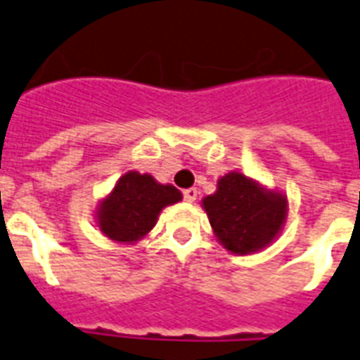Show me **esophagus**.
I'll use <instances>...</instances> for the list:
<instances>
[{
  "instance_id": "esophagus-1",
  "label": "esophagus",
  "mask_w": 360,
  "mask_h": 360,
  "mask_svg": "<svg viewBox=\"0 0 360 360\" xmlns=\"http://www.w3.org/2000/svg\"><path fill=\"white\" fill-rule=\"evenodd\" d=\"M183 196H185V200H187V202H195L196 196H198V191H196L195 187L185 188V191H183Z\"/></svg>"
}]
</instances>
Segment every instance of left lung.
<instances>
[{
    "label": "left lung",
    "mask_w": 360,
    "mask_h": 360,
    "mask_svg": "<svg viewBox=\"0 0 360 360\" xmlns=\"http://www.w3.org/2000/svg\"><path fill=\"white\" fill-rule=\"evenodd\" d=\"M219 245L233 255H252L278 239L287 218V196L266 188L241 172L218 179L214 195L202 198Z\"/></svg>",
    "instance_id": "obj_1"
}]
</instances>
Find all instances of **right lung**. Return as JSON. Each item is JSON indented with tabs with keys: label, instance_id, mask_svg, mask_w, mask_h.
<instances>
[{
	"label": "right lung",
	"instance_id": "add662e5",
	"mask_svg": "<svg viewBox=\"0 0 360 360\" xmlns=\"http://www.w3.org/2000/svg\"><path fill=\"white\" fill-rule=\"evenodd\" d=\"M183 198L169 183H158L150 173L127 172L113 185L110 195L98 202L96 224L108 239L134 245L156 226L160 212Z\"/></svg>",
	"mask_w": 360,
	"mask_h": 360
}]
</instances>
